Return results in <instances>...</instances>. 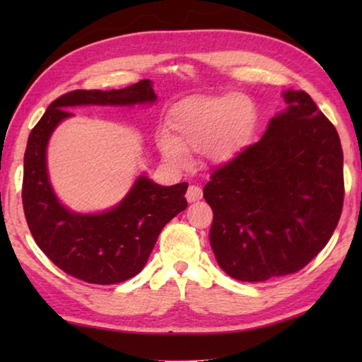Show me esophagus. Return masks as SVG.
Returning <instances> with one entry per match:
<instances>
[{"label": "esophagus", "instance_id": "esophagus-1", "mask_svg": "<svg viewBox=\"0 0 362 362\" xmlns=\"http://www.w3.org/2000/svg\"><path fill=\"white\" fill-rule=\"evenodd\" d=\"M187 199L188 202H196L199 199H202V188L197 185H189L187 191Z\"/></svg>", "mask_w": 362, "mask_h": 362}]
</instances>
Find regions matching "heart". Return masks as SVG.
<instances>
[{
	"label": "heart",
	"instance_id": "obj_1",
	"mask_svg": "<svg viewBox=\"0 0 362 362\" xmlns=\"http://www.w3.org/2000/svg\"><path fill=\"white\" fill-rule=\"evenodd\" d=\"M252 121L249 98L236 91L189 98L173 110V136L163 134L158 138L160 151L166 158L180 161L185 151L204 149L211 160L224 161L240 148Z\"/></svg>",
	"mask_w": 362,
	"mask_h": 362
}]
</instances>
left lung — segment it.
I'll return each instance as SVG.
<instances>
[{
  "label": "left lung",
  "mask_w": 362,
  "mask_h": 362,
  "mask_svg": "<svg viewBox=\"0 0 362 362\" xmlns=\"http://www.w3.org/2000/svg\"><path fill=\"white\" fill-rule=\"evenodd\" d=\"M211 173L210 244L222 271L241 281L296 274L325 247L344 205L339 135L306 91Z\"/></svg>",
  "instance_id": "obj_1"
}]
</instances>
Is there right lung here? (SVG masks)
Listing matches in <instances>:
<instances>
[{
    "label": "right lung",
    "instance_id": "1",
    "mask_svg": "<svg viewBox=\"0 0 362 362\" xmlns=\"http://www.w3.org/2000/svg\"><path fill=\"white\" fill-rule=\"evenodd\" d=\"M156 98L148 79L122 90H73L52 101L30 130L23 171V210L38 247L65 274L93 284L132 279L141 272L161 228L188 206L187 182L160 187L140 177L117 209L76 214L59 204L48 182L46 143L59 122L71 117L68 107L144 104Z\"/></svg>",
    "mask_w": 362,
    "mask_h": 362
}]
</instances>
